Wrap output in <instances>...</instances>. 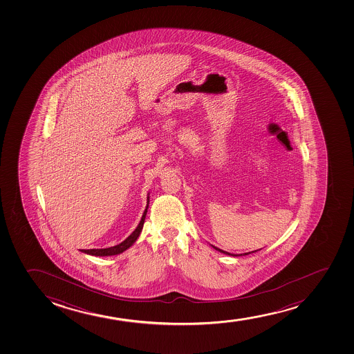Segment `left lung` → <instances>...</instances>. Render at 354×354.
Segmentation results:
<instances>
[{
    "label": "left lung",
    "mask_w": 354,
    "mask_h": 354,
    "mask_svg": "<svg viewBox=\"0 0 354 354\" xmlns=\"http://www.w3.org/2000/svg\"><path fill=\"white\" fill-rule=\"evenodd\" d=\"M212 248L214 249H216V250H218V252H223V254H225V255H230V257H239V255H232V254H230V252H224V250H222V249H220V248H217V247H215V245H212ZM255 252H257V250H255ZM248 254H250V252H244V254H241V255H248ZM240 255V257H241Z\"/></svg>",
    "instance_id": "8db88e82"
}]
</instances>
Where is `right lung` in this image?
<instances>
[{
    "mask_svg": "<svg viewBox=\"0 0 354 354\" xmlns=\"http://www.w3.org/2000/svg\"><path fill=\"white\" fill-rule=\"evenodd\" d=\"M149 198H150V197L147 196V207H145V210H144V214H142V220L139 222L138 227L134 229V232L127 237V240L122 241V243L117 244V245H114V247H110V248L82 249V252H85V254H88V255H93V257H112V255L122 254V252H125L127 249L130 248L131 245L138 239L140 232H142V225H144V222H145V216H147V209H149V202H150V199Z\"/></svg>",
    "mask_w": 354,
    "mask_h": 354,
    "instance_id": "1",
    "label": "right lung"
}]
</instances>
